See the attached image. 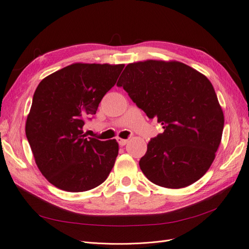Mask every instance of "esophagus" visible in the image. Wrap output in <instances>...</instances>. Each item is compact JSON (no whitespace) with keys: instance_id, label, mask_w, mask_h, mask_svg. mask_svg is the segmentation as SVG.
<instances>
[{"instance_id":"34e87169","label":"esophagus","mask_w":249,"mask_h":249,"mask_svg":"<svg viewBox=\"0 0 249 249\" xmlns=\"http://www.w3.org/2000/svg\"><path fill=\"white\" fill-rule=\"evenodd\" d=\"M127 141H129V140H127V139H122V138H117V142L119 143V145H120V146H124V145H125L126 143H127Z\"/></svg>"}]
</instances>
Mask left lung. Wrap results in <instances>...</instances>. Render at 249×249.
Here are the masks:
<instances>
[{
    "label": "left lung",
    "instance_id": "1",
    "mask_svg": "<svg viewBox=\"0 0 249 249\" xmlns=\"http://www.w3.org/2000/svg\"><path fill=\"white\" fill-rule=\"evenodd\" d=\"M117 86L163 125L139 161L144 176L172 189L198 180L215 159L224 125L212 83L182 62L146 60L127 64Z\"/></svg>",
    "mask_w": 249,
    "mask_h": 249
}]
</instances>
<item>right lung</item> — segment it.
Returning <instances> with one entry per match:
<instances>
[{
	"label": "right lung",
	"instance_id": "right-lung-1",
	"mask_svg": "<svg viewBox=\"0 0 249 249\" xmlns=\"http://www.w3.org/2000/svg\"><path fill=\"white\" fill-rule=\"evenodd\" d=\"M124 67L74 63L50 74L37 86L26 136L37 167L59 189H93L106 180L114 166L116 140L87 137L83 125L95 114Z\"/></svg>",
	"mask_w": 249,
	"mask_h": 249
}]
</instances>
